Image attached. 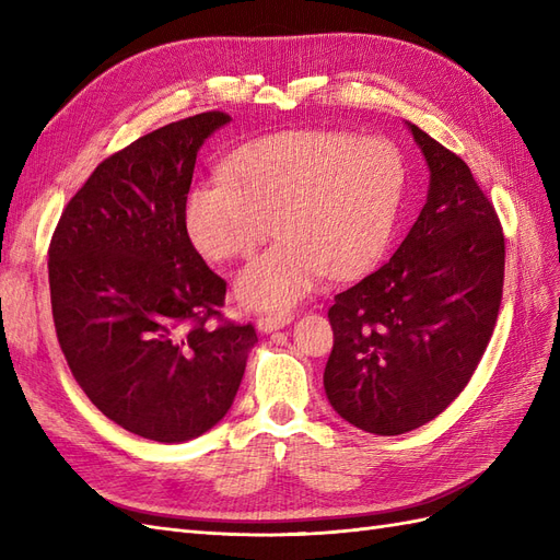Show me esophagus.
Masks as SVG:
<instances>
[{
	"instance_id": "1",
	"label": "esophagus",
	"mask_w": 560,
	"mask_h": 560,
	"mask_svg": "<svg viewBox=\"0 0 560 560\" xmlns=\"http://www.w3.org/2000/svg\"><path fill=\"white\" fill-rule=\"evenodd\" d=\"M292 319H294L292 313H268V315H259L257 317V327H259V331L268 334V331H276V329L287 327Z\"/></svg>"
}]
</instances>
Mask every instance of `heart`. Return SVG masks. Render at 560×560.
Segmentation results:
<instances>
[{"instance_id":"heart-1","label":"heart","mask_w":560,"mask_h":560,"mask_svg":"<svg viewBox=\"0 0 560 560\" xmlns=\"http://www.w3.org/2000/svg\"><path fill=\"white\" fill-rule=\"evenodd\" d=\"M404 161L385 138L290 130L241 149L224 179L196 184L184 224L202 257H245L268 231L278 241L235 276L247 308L280 311L317 278H352L378 259L393 235Z\"/></svg>"}]
</instances>
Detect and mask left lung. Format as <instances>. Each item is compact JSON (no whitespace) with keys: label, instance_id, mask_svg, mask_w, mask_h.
<instances>
[{"label":"left lung","instance_id":"left-lung-1","mask_svg":"<svg viewBox=\"0 0 560 560\" xmlns=\"http://www.w3.org/2000/svg\"><path fill=\"white\" fill-rule=\"evenodd\" d=\"M430 167L428 200L397 252L334 296L325 389L371 434L425 425L463 393L493 336L504 235L469 165L409 124Z\"/></svg>","mask_w":560,"mask_h":560}]
</instances>
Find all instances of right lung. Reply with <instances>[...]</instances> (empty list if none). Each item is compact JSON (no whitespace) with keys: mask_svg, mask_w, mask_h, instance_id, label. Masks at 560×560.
Segmentation results:
<instances>
[{"mask_svg":"<svg viewBox=\"0 0 560 560\" xmlns=\"http://www.w3.org/2000/svg\"><path fill=\"white\" fill-rule=\"evenodd\" d=\"M224 112L167 124L100 163L48 247L58 343L86 397L161 444L212 430L238 393L252 325L222 319L226 282L184 224L196 154Z\"/></svg>","mask_w":560,"mask_h":560,"instance_id":"obj_1","label":"right lung"}]
</instances>
